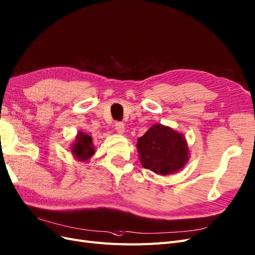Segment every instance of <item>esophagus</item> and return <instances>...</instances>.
I'll list each match as a JSON object with an SVG mask.
<instances>
[{"mask_svg":"<svg viewBox=\"0 0 255 255\" xmlns=\"http://www.w3.org/2000/svg\"><path fill=\"white\" fill-rule=\"evenodd\" d=\"M115 129L117 130V132L120 134H123L125 132V125L123 124L121 122H117L116 125H115Z\"/></svg>","mask_w":255,"mask_h":255,"instance_id":"1","label":"esophagus"}]
</instances>
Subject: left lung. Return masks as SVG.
I'll return each mask as SVG.
<instances>
[{"instance_id": "1", "label": "left lung", "mask_w": 255, "mask_h": 255, "mask_svg": "<svg viewBox=\"0 0 255 255\" xmlns=\"http://www.w3.org/2000/svg\"><path fill=\"white\" fill-rule=\"evenodd\" d=\"M136 148L143 167L161 175L177 172L189 159L185 136L162 124L151 126L138 137Z\"/></svg>"}]
</instances>
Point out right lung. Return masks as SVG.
<instances>
[{"mask_svg": "<svg viewBox=\"0 0 255 255\" xmlns=\"http://www.w3.org/2000/svg\"><path fill=\"white\" fill-rule=\"evenodd\" d=\"M96 152L92 144V137L84 132H79L71 147V153L81 162H87Z\"/></svg>", "mask_w": 255, "mask_h": 255, "instance_id": "add662e5", "label": "right lung"}]
</instances>
